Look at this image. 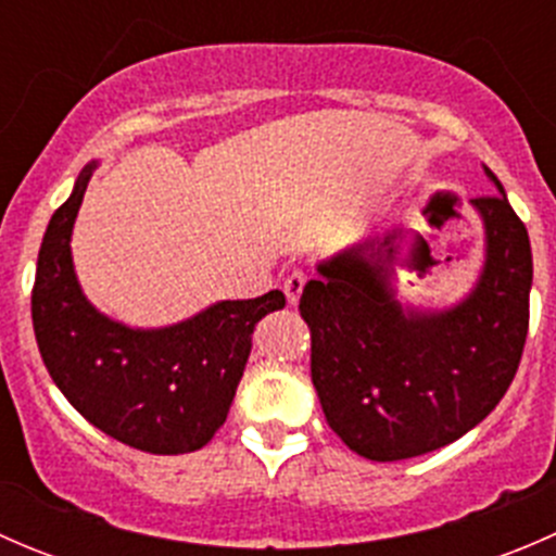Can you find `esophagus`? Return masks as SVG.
<instances>
[{
    "label": "esophagus",
    "instance_id": "obj_1",
    "mask_svg": "<svg viewBox=\"0 0 556 556\" xmlns=\"http://www.w3.org/2000/svg\"><path fill=\"white\" fill-rule=\"evenodd\" d=\"M304 285H306V274L301 271V268H293V271L288 274V279H285V285H282L285 299H288L290 306L299 304L301 293H304Z\"/></svg>",
    "mask_w": 556,
    "mask_h": 556
}]
</instances>
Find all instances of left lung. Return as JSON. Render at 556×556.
<instances>
[{"label":"left lung","instance_id":"obj_1","mask_svg":"<svg viewBox=\"0 0 556 556\" xmlns=\"http://www.w3.org/2000/svg\"><path fill=\"white\" fill-rule=\"evenodd\" d=\"M470 199L484 226V266L450 309L397 301L408 231L392 228L317 266L301 295L312 384L333 433L366 459L419 457L473 430L506 395L530 325L532 252L501 179ZM428 250V244L422 247Z\"/></svg>","mask_w":556,"mask_h":556}]
</instances>
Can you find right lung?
<instances>
[{
  "instance_id": "obj_1",
  "label": "right lung",
  "mask_w": 556,
  "mask_h": 556,
  "mask_svg": "<svg viewBox=\"0 0 556 556\" xmlns=\"http://www.w3.org/2000/svg\"><path fill=\"white\" fill-rule=\"evenodd\" d=\"M97 161L53 212L37 257L31 323L39 355L66 401L102 433L150 454L195 452L228 417L252 330L282 309V290L217 301L166 328H128L83 295L72 228Z\"/></svg>"
}]
</instances>
